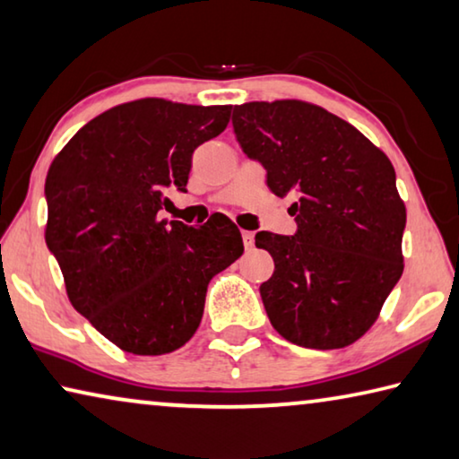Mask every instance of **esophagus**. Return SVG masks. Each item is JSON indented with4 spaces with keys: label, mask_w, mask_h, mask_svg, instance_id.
Wrapping results in <instances>:
<instances>
[{
    "label": "esophagus",
    "mask_w": 459,
    "mask_h": 459,
    "mask_svg": "<svg viewBox=\"0 0 459 459\" xmlns=\"http://www.w3.org/2000/svg\"><path fill=\"white\" fill-rule=\"evenodd\" d=\"M253 243H255V235L251 230H243V245L245 249H251Z\"/></svg>",
    "instance_id": "esophagus-1"
}]
</instances>
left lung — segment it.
<instances>
[{
	"label": "left lung",
	"mask_w": 459,
	"mask_h": 459,
	"mask_svg": "<svg viewBox=\"0 0 459 459\" xmlns=\"http://www.w3.org/2000/svg\"><path fill=\"white\" fill-rule=\"evenodd\" d=\"M243 152L292 198V237L261 230L275 269L261 283L269 323L290 343L341 349L376 323L403 275L406 208L390 159L358 128L300 100L235 106Z\"/></svg>",
	"instance_id": "1"
}]
</instances>
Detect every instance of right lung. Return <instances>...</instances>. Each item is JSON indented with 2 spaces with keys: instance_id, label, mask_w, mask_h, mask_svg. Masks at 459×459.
I'll use <instances>...</instances> for the list:
<instances>
[{
  "instance_id": "add662e5",
  "label": "right lung",
  "mask_w": 459,
  "mask_h": 459,
  "mask_svg": "<svg viewBox=\"0 0 459 459\" xmlns=\"http://www.w3.org/2000/svg\"><path fill=\"white\" fill-rule=\"evenodd\" d=\"M230 106L144 98L96 116L50 163L45 238L67 296L114 345L163 355L200 326L208 281L243 255L237 224L159 221L186 192L192 155L227 128Z\"/></svg>"
}]
</instances>
